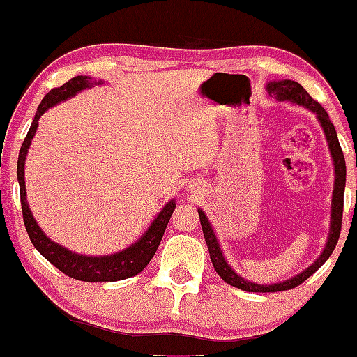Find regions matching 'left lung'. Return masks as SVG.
Here are the masks:
<instances>
[{"instance_id":"left-lung-1","label":"left lung","mask_w":357,"mask_h":357,"mask_svg":"<svg viewBox=\"0 0 357 357\" xmlns=\"http://www.w3.org/2000/svg\"><path fill=\"white\" fill-rule=\"evenodd\" d=\"M266 91L271 98H275L276 101H288L291 104H297V106L305 107V109L312 111L317 118V121L322 126L324 135H326L327 146H329L332 163H334V190H332V202H331V226H329V236H327L326 248L322 250V253L319 255V258L312 263L310 266L305 268L303 271H300L298 275L291 276V278L285 280V282H276V283H255L248 282L246 278H243L241 275L236 273L232 270L227 259L224 258L221 244H219L218 238H215V232L212 224L207 219L206 212L202 209H197L200 226H202L204 238H206L207 250H209L211 261L214 265V270L218 271V275L221 276L226 283H229L231 287L241 288L244 291H258V294H270V291H283L295 288L300 283H303L308 276H312L315 271L319 270L324 263L329 259V256L334 251L335 244L339 241L340 234V224H342V209H344V187H346V160H344L342 148L339 145L337 133H335V128L331 123L329 114L326 113L322 106L317 101L308 96V92L300 86L298 82L290 81V79H283V81H270L266 84Z\"/></svg>"}]
</instances>
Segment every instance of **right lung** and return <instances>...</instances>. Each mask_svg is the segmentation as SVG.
<instances>
[{
    "instance_id": "obj_1",
    "label": "right lung",
    "mask_w": 357,
    "mask_h": 357,
    "mask_svg": "<svg viewBox=\"0 0 357 357\" xmlns=\"http://www.w3.org/2000/svg\"><path fill=\"white\" fill-rule=\"evenodd\" d=\"M104 81H96L89 75H77L72 77L69 82L63 86L55 87L50 92H47L45 98L40 102L37 113H35L33 123H31L30 130L25 136L22 148H20L18 155V167H17V177L20 183V199H22V211H23V221L30 241L37 248V251L45 259L59 268L62 273L81 282H119V280L131 278V276L142 273L145 266L151 261L153 255L157 253L158 244L162 241L163 232L167 229V224L170 221L172 214L175 211V200H170L163 206V209L158 212L157 218L151 221L148 229L143 232L142 238L136 239L133 244L125 248V250L118 251L114 255H104V256H87L79 255L74 251L67 250V248L60 246L59 243L52 241L49 236L42 231L38 222L35 221L33 214H31L30 206L26 200V187H25V160L28 155V148L31 145L35 133L38 128L40 116H43L47 109L54 107L55 104L67 101V99L74 98L75 94L84 89H91L94 86H101Z\"/></svg>"
}]
</instances>
